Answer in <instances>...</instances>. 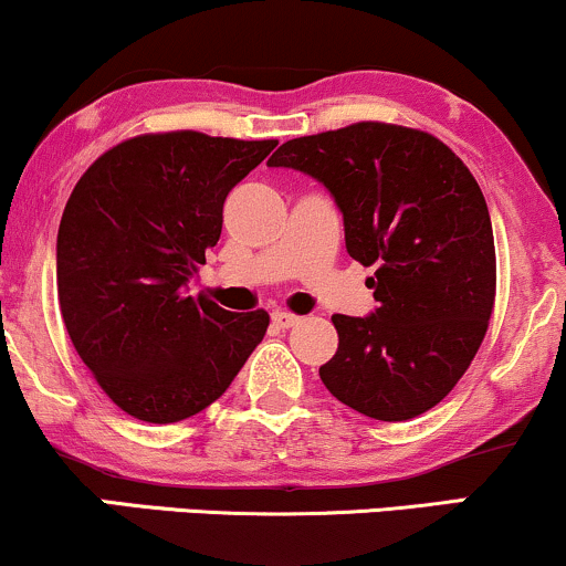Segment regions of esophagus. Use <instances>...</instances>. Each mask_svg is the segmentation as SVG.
I'll use <instances>...</instances> for the list:
<instances>
[{"mask_svg": "<svg viewBox=\"0 0 566 566\" xmlns=\"http://www.w3.org/2000/svg\"><path fill=\"white\" fill-rule=\"evenodd\" d=\"M271 322H274V327H279V329H290V327H295L301 319H297L295 314H290V311H274V314H271Z\"/></svg>", "mask_w": 566, "mask_h": 566, "instance_id": "obj_1", "label": "esophagus"}]
</instances>
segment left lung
<instances>
[{
  "label": "left lung",
  "instance_id": "obj_1",
  "mask_svg": "<svg viewBox=\"0 0 566 566\" xmlns=\"http://www.w3.org/2000/svg\"><path fill=\"white\" fill-rule=\"evenodd\" d=\"M324 184L346 250L375 265L369 316L335 314L337 350L319 378L367 418H418L476 356L495 305V237L482 188L423 129L356 122L287 140L269 159Z\"/></svg>",
  "mask_w": 566,
  "mask_h": 566
}]
</instances>
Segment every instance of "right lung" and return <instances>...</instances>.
<instances>
[{
    "instance_id": "1",
    "label": "right lung",
    "mask_w": 566,
    "mask_h": 566,
    "mask_svg": "<svg viewBox=\"0 0 566 566\" xmlns=\"http://www.w3.org/2000/svg\"><path fill=\"white\" fill-rule=\"evenodd\" d=\"M276 140L148 133L108 148L57 229V301L71 343L116 407L178 423L226 394L269 329L186 295L223 229V201Z\"/></svg>"
}]
</instances>
